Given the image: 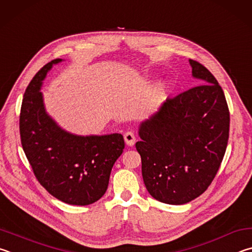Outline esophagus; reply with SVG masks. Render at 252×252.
Listing matches in <instances>:
<instances>
[{"label":"esophagus","instance_id":"obj_1","mask_svg":"<svg viewBox=\"0 0 252 252\" xmlns=\"http://www.w3.org/2000/svg\"><path fill=\"white\" fill-rule=\"evenodd\" d=\"M124 139H125L126 145H128V146H134V144L136 142V136L133 131H127V133L124 135Z\"/></svg>","mask_w":252,"mask_h":252}]
</instances>
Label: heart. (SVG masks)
<instances>
[{
  "mask_svg": "<svg viewBox=\"0 0 252 252\" xmlns=\"http://www.w3.org/2000/svg\"><path fill=\"white\" fill-rule=\"evenodd\" d=\"M165 90H166V87L164 84H159V86H158V94L162 95L165 93Z\"/></svg>",
  "mask_w": 252,
  "mask_h": 252,
  "instance_id": "obj_1",
  "label": "heart"
}]
</instances>
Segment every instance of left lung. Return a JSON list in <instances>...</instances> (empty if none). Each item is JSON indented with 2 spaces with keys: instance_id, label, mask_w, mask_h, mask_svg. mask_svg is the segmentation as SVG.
<instances>
[{
  "instance_id": "8db88e82",
  "label": "left lung",
  "mask_w": 252,
  "mask_h": 252,
  "mask_svg": "<svg viewBox=\"0 0 252 252\" xmlns=\"http://www.w3.org/2000/svg\"><path fill=\"white\" fill-rule=\"evenodd\" d=\"M201 85L167 98L139 126L136 149L148 192L168 205L199 197L226 153L230 115L221 86L204 65L189 60Z\"/></svg>"
}]
</instances>
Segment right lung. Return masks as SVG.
Listing matches in <instances>:
<instances>
[{
    "instance_id": "right-lung-1",
    "label": "right lung",
    "mask_w": 252,
    "mask_h": 252,
    "mask_svg": "<svg viewBox=\"0 0 252 252\" xmlns=\"http://www.w3.org/2000/svg\"><path fill=\"white\" fill-rule=\"evenodd\" d=\"M62 61L43 66L26 88L20 114L21 143L35 177L52 196L68 205L86 206L107 190L110 171L125 143L121 134H70L46 113L42 84L52 66Z\"/></svg>"
}]
</instances>
